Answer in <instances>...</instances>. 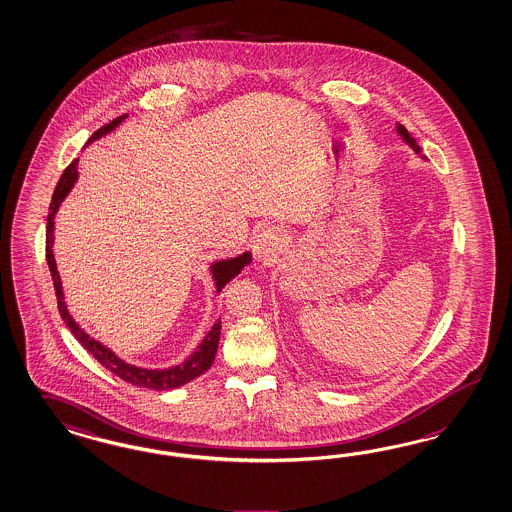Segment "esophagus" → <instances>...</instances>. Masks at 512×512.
<instances>
[{"label": "esophagus", "instance_id": "obj_1", "mask_svg": "<svg viewBox=\"0 0 512 512\" xmlns=\"http://www.w3.org/2000/svg\"><path fill=\"white\" fill-rule=\"evenodd\" d=\"M286 235L278 226H265L252 239V252L258 260L269 262L277 256L280 249L284 247Z\"/></svg>", "mask_w": 512, "mask_h": 512}]
</instances>
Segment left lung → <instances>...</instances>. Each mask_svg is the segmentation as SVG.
<instances>
[{
    "instance_id": "1",
    "label": "left lung",
    "mask_w": 512,
    "mask_h": 512,
    "mask_svg": "<svg viewBox=\"0 0 512 512\" xmlns=\"http://www.w3.org/2000/svg\"><path fill=\"white\" fill-rule=\"evenodd\" d=\"M396 129H398V132L402 134V138L408 142L409 146L413 147V151H415V153H421V147H419V144L415 142V138H411V134H409L408 129H406L402 123H398V125H396Z\"/></svg>"
}]
</instances>
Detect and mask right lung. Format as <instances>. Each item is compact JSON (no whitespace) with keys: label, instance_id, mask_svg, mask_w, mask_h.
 I'll use <instances>...</instances> for the list:
<instances>
[{"label":"right lung","instance_id":"obj_1","mask_svg":"<svg viewBox=\"0 0 512 512\" xmlns=\"http://www.w3.org/2000/svg\"><path fill=\"white\" fill-rule=\"evenodd\" d=\"M125 116L116 117L110 123H106L101 129L91 134L88 142H93L95 138L103 136L106 132L112 131L117 123ZM76 159H74L65 172L59 177L56 190L52 194V202H50V213L46 217V262H48V269L50 275L54 280V290H56V299H58V308L61 318L65 325L71 329L74 338L86 348V350L101 363V365L110 370L112 374H116L117 378H121L127 383H132L136 387H146V389H155V391H164V389H176L185 383L198 378L200 374H204L205 370H209V366L213 365L215 355H217V346H219L220 338V322L213 325V329L209 331V335L205 336L202 344L198 346V350L190 355L189 359L181 365L166 368V370H146V368H138V366L129 365L125 361H121L116 357L108 348H104L101 342H97L95 338L86 335L76 323H74L71 314L67 312V307L63 303V292H61V282H59L58 269H56V262H54V254H52V243H54V215L58 211L59 204L63 202V198L69 194V190L73 189L74 181L78 177L76 172ZM250 262L249 252L237 256L234 260L228 262H219L213 265V277L217 280V290H222L232 278L237 277L241 273V269Z\"/></svg>","mask_w":512,"mask_h":512}]
</instances>
